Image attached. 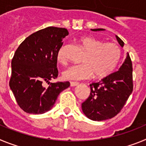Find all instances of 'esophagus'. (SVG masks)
<instances>
[{
	"instance_id": "34e87169",
	"label": "esophagus",
	"mask_w": 146,
	"mask_h": 146,
	"mask_svg": "<svg viewBox=\"0 0 146 146\" xmlns=\"http://www.w3.org/2000/svg\"><path fill=\"white\" fill-rule=\"evenodd\" d=\"M78 84H79V82H73V81L70 82L71 86H77Z\"/></svg>"
}]
</instances>
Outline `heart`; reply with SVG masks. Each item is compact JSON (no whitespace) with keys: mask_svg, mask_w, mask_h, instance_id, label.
I'll return each instance as SVG.
<instances>
[{"mask_svg":"<svg viewBox=\"0 0 146 146\" xmlns=\"http://www.w3.org/2000/svg\"><path fill=\"white\" fill-rule=\"evenodd\" d=\"M80 43L86 50L82 64L69 66L63 72L66 80L88 79L94 77L102 78L109 75L119 61L121 50L118 45L104 42L95 37L86 36L80 38ZM57 60L61 64H67L66 47L62 46L57 53Z\"/></svg>","mask_w":146,"mask_h":146,"instance_id":"heart-1","label":"heart"}]
</instances>
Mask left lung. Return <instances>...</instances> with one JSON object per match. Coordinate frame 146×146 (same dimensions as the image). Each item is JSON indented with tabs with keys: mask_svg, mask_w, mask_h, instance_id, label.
Wrapping results in <instances>:
<instances>
[{
	"mask_svg": "<svg viewBox=\"0 0 146 146\" xmlns=\"http://www.w3.org/2000/svg\"><path fill=\"white\" fill-rule=\"evenodd\" d=\"M103 30L97 28L91 31ZM116 38L123 47L124 42L117 36ZM90 96L82 104V112L89 119L104 121L118 114L133 91L132 63L129 53L118 71L99 82L90 84Z\"/></svg>",
	"mask_w": 146,
	"mask_h": 146,
	"instance_id": "8db88e82",
	"label": "left lung"
}]
</instances>
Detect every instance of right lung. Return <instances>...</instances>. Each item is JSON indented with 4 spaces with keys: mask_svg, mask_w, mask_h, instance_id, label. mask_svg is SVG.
<instances>
[{
    "mask_svg": "<svg viewBox=\"0 0 146 146\" xmlns=\"http://www.w3.org/2000/svg\"><path fill=\"white\" fill-rule=\"evenodd\" d=\"M68 35L66 28L47 27L30 35L15 52L9 86L18 105L26 113L50 110L59 94L70 86L69 82H50L58 75L57 53Z\"/></svg>",
    "mask_w": 146,
    "mask_h": 146,
    "instance_id": "right-lung-1",
    "label": "right lung"
}]
</instances>
